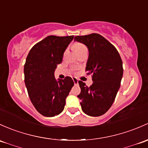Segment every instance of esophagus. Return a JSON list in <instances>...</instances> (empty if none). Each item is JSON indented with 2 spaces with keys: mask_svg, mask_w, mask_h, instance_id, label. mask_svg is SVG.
Returning <instances> with one entry per match:
<instances>
[{
  "mask_svg": "<svg viewBox=\"0 0 148 148\" xmlns=\"http://www.w3.org/2000/svg\"><path fill=\"white\" fill-rule=\"evenodd\" d=\"M73 82H74V84L75 85L78 84V79H77V78H73Z\"/></svg>",
  "mask_w": 148,
  "mask_h": 148,
  "instance_id": "esophagus-1",
  "label": "esophagus"
}]
</instances>
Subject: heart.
Segmentation results:
<instances>
[{"mask_svg":"<svg viewBox=\"0 0 148 148\" xmlns=\"http://www.w3.org/2000/svg\"><path fill=\"white\" fill-rule=\"evenodd\" d=\"M73 49H74V52L77 54L80 53V52H83L84 50H87L86 47L84 44L80 42H75L73 45Z\"/></svg>","mask_w":148,"mask_h":148,"instance_id":"1","label":"heart"}]
</instances>
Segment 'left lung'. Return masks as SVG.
Instances as JSON below:
<instances>
[{"mask_svg": "<svg viewBox=\"0 0 148 148\" xmlns=\"http://www.w3.org/2000/svg\"><path fill=\"white\" fill-rule=\"evenodd\" d=\"M87 46L88 59L85 71L92 74L93 84L87 86L79 81L82 111L90 116H100L108 111L116 99L122 79L123 69L121 56L113 45L97 33L76 36Z\"/></svg>", "mask_w": 148, "mask_h": 148, "instance_id": "left-lung-1", "label": "left lung"}]
</instances>
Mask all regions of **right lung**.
Masks as SVG:
<instances>
[{"label": "right lung", "instance_id": "add662e5", "mask_svg": "<svg viewBox=\"0 0 148 148\" xmlns=\"http://www.w3.org/2000/svg\"><path fill=\"white\" fill-rule=\"evenodd\" d=\"M73 39L74 35H49L32 47L26 58L25 84L29 99L37 111L46 117L62 113L74 84L70 77L57 81L54 75Z\"/></svg>", "mask_w": 148, "mask_h": 148}]
</instances>
